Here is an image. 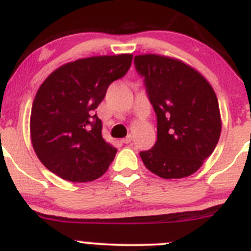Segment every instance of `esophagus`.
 Returning <instances> with one entry per match:
<instances>
[{
    "mask_svg": "<svg viewBox=\"0 0 251 251\" xmlns=\"http://www.w3.org/2000/svg\"><path fill=\"white\" fill-rule=\"evenodd\" d=\"M131 141H132V136H131V135H128L127 137H125V138H123V140H121V142H123L124 144L131 143Z\"/></svg>",
    "mask_w": 251,
    "mask_h": 251,
    "instance_id": "esophagus-1",
    "label": "esophagus"
}]
</instances>
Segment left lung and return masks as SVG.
Wrapping results in <instances>:
<instances>
[{"instance_id":"1","label":"left lung","mask_w":251,"mask_h":251,"mask_svg":"<svg viewBox=\"0 0 251 251\" xmlns=\"http://www.w3.org/2000/svg\"><path fill=\"white\" fill-rule=\"evenodd\" d=\"M158 120V140L141 151L146 168L161 178H182L199 170L221 135L219 100L203 75L178 59L135 57Z\"/></svg>"}]
</instances>
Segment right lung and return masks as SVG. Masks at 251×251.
Instances as JSON below:
<instances>
[{
    "mask_svg": "<svg viewBox=\"0 0 251 251\" xmlns=\"http://www.w3.org/2000/svg\"><path fill=\"white\" fill-rule=\"evenodd\" d=\"M131 62L132 54L81 58L42 82L32 103L30 136L48 170L70 182L95 181L108 170L118 149L102 137L95 110Z\"/></svg>",
    "mask_w": 251,
    "mask_h": 251,
    "instance_id": "obj_1",
    "label": "right lung"
}]
</instances>
